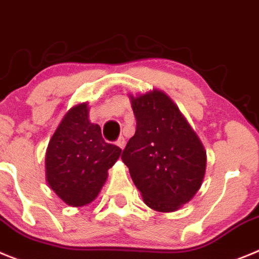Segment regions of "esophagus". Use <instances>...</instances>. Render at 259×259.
Segmentation results:
<instances>
[{
	"instance_id": "1",
	"label": "esophagus",
	"mask_w": 259,
	"mask_h": 259,
	"mask_svg": "<svg viewBox=\"0 0 259 259\" xmlns=\"http://www.w3.org/2000/svg\"><path fill=\"white\" fill-rule=\"evenodd\" d=\"M116 144H117V146L120 147L121 150H124L125 144H126V141H125V138H124V137H120V138L117 139V142H116Z\"/></svg>"
}]
</instances>
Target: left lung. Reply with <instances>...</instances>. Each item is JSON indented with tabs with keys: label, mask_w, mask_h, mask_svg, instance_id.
I'll list each match as a JSON object with an SVG mask.
<instances>
[{
	"label": "left lung",
	"mask_w": 259,
	"mask_h": 259,
	"mask_svg": "<svg viewBox=\"0 0 259 259\" xmlns=\"http://www.w3.org/2000/svg\"><path fill=\"white\" fill-rule=\"evenodd\" d=\"M137 130L122 152V161L147 206L170 213L200 190L206 151L178 106L153 89L130 95Z\"/></svg>",
	"instance_id": "left-lung-1"
}]
</instances>
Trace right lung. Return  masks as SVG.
Segmentation results:
<instances>
[{"mask_svg":"<svg viewBox=\"0 0 259 259\" xmlns=\"http://www.w3.org/2000/svg\"><path fill=\"white\" fill-rule=\"evenodd\" d=\"M121 155L104 142L101 126L89 120L88 102L69 108L49 142L46 182L69 206H83L97 199L108 178V169Z\"/></svg>","mask_w":259,"mask_h":259,"instance_id":"add662e5","label":"right lung"}]
</instances>
